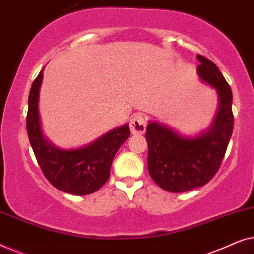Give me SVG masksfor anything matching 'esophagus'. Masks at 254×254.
<instances>
[{
	"instance_id": "34e87169",
	"label": "esophagus",
	"mask_w": 254,
	"mask_h": 254,
	"mask_svg": "<svg viewBox=\"0 0 254 254\" xmlns=\"http://www.w3.org/2000/svg\"><path fill=\"white\" fill-rule=\"evenodd\" d=\"M145 126H147V121L140 114H135L130 119L129 128L131 134H143L145 131Z\"/></svg>"
}]
</instances>
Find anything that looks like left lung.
<instances>
[{
	"mask_svg": "<svg viewBox=\"0 0 254 254\" xmlns=\"http://www.w3.org/2000/svg\"><path fill=\"white\" fill-rule=\"evenodd\" d=\"M197 74L216 89L218 110L214 123L199 136L184 137L171 128L150 121L148 170L154 182L171 193H183L206 185L220 169L234 129L232 92L213 61L197 55Z\"/></svg>",
	"mask_w": 254,
	"mask_h": 254,
	"instance_id": "left-lung-1",
	"label": "left lung"
}]
</instances>
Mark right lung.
<instances>
[{"label":"right lung","instance_id":"1","mask_svg":"<svg viewBox=\"0 0 254 254\" xmlns=\"http://www.w3.org/2000/svg\"><path fill=\"white\" fill-rule=\"evenodd\" d=\"M43 70L31 86L26 129L41 171L54 187L74 195L98 190L110 178L113 158L120 145L130 136L128 124L109 131L98 140L78 149H60L47 141L40 126L39 90Z\"/></svg>","mask_w":254,"mask_h":254}]
</instances>
